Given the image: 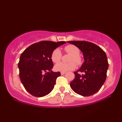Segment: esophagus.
Instances as JSON below:
<instances>
[{
  "mask_svg": "<svg viewBox=\"0 0 122 122\" xmlns=\"http://www.w3.org/2000/svg\"><path fill=\"white\" fill-rule=\"evenodd\" d=\"M65 73H66V72H61V75H64V74H65Z\"/></svg>",
  "mask_w": 122,
  "mask_h": 122,
  "instance_id": "esophagus-1",
  "label": "esophagus"
}]
</instances>
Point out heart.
Listing matches in <instances>:
<instances>
[{"label":"heart","mask_w":122,"mask_h":122,"mask_svg":"<svg viewBox=\"0 0 122 122\" xmlns=\"http://www.w3.org/2000/svg\"><path fill=\"white\" fill-rule=\"evenodd\" d=\"M65 53L71 54L69 59L70 62H59L54 66L55 71L58 72H67L69 71H72L76 67L75 62L78 65L82 64V58L80 56V49L77 47L73 45H68L64 47ZM62 53L59 48H56L53 50L51 54V60L53 62L57 63L62 58Z\"/></svg>","instance_id":"1"}]
</instances>
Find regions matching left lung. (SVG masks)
Segmentation results:
<instances>
[{"instance_id":"obj_1","label":"left lung","mask_w":122,"mask_h":122,"mask_svg":"<svg viewBox=\"0 0 122 122\" xmlns=\"http://www.w3.org/2000/svg\"><path fill=\"white\" fill-rule=\"evenodd\" d=\"M82 52L84 58L81 68L74 72L75 78L70 84L74 92L89 96L100 90L107 77L108 63L106 53L97 45L84 41H68ZM79 72L84 73L81 75Z\"/></svg>"}]
</instances>
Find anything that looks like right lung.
<instances>
[{"label":"right lung","instance_id":"add662e5","mask_svg":"<svg viewBox=\"0 0 122 122\" xmlns=\"http://www.w3.org/2000/svg\"><path fill=\"white\" fill-rule=\"evenodd\" d=\"M43 41L34 43L20 55L18 63L19 77L26 90L36 97L48 95L54 88L60 72L51 71V54L53 50L65 43Z\"/></svg>","mask_w":122,"mask_h":122}]
</instances>
